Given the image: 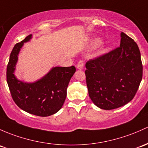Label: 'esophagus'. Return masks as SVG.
Returning a JSON list of instances; mask_svg holds the SVG:
<instances>
[{
	"mask_svg": "<svg viewBox=\"0 0 148 148\" xmlns=\"http://www.w3.org/2000/svg\"><path fill=\"white\" fill-rule=\"evenodd\" d=\"M84 62L82 60L79 61L78 64H77V69L79 70H82L84 69Z\"/></svg>",
	"mask_w": 148,
	"mask_h": 148,
	"instance_id": "obj_1",
	"label": "esophagus"
}]
</instances>
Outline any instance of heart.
<instances>
[{"label": "heart", "instance_id": "1", "mask_svg": "<svg viewBox=\"0 0 148 148\" xmlns=\"http://www.w3.org/2000/svg\"><path fill=\"white\" fill-rule=\"evenodd\" d=\"M101 40L99 38H96L93 40V45H98L101 44Z\"/></svg>", "mask_w": 148, "mask_h": 148}]
</instances>
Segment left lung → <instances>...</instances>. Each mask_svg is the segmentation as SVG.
<instances>
[{"mask_svg":"<svg viewBox=\"0 0 148 148\" xmlns=\"http://www.w3.org/2000/svg\"><path fill=\"white\" fill-rule=\"evenodd\" d=\"M121 37L119 47L86 63L88 95L101 109H115L130 102L142 80L138 45L123 32Z\"/></svg>","mask_w":148,"mask_h":148,"instance_id":"obj_1","label":"left lung"}]
</instances>
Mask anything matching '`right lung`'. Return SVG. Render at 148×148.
I'll return each instance as SVG.
<instances>
[{
  "mask_svg": "<svg viewBox=\"0 0 148 148\" xmlns=\"http://www.w3.org/2000/svg\"><path fill=\"white\" fill-rule=\"evenodd\" d=\"M26 37L14 46L7 66V83L12 98L19 108L35 116L46 117L58 112L66 97V89L70 79L76 71L70 67H52L41 79L34 82H25L15 75L18 54L24 43L32 39Z\"/></svg>",
  "mask_w": 148,
  "mask_h": 148,
  "instance_id": "add662e5",
  "label": "right lung"
}]
</instances>
